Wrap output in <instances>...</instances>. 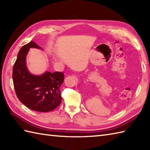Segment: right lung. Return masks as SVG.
I'll list each match as a JSON object with an SVG mask.
<instances>
[{
	"label": "right lung",
	"mask_w": 150,
	"mask_h": 150,
	"mask_svg": "<svg viewBox=\"0 0 150 150\" xmlns=\"http://www.w3.org/2000/svg\"><path fill=\"white\" fill-rule=\"evenodd\" d=\"M30 48L42 50L33 41L22 46L13 68V81L16 95L30 110L47 112L55 110L62 101L60 87L64 81L62 72H44L41 75L30 73L26 56Z\"/></svg>",
	"instance_id": "obj_1"
}]
</instances>
